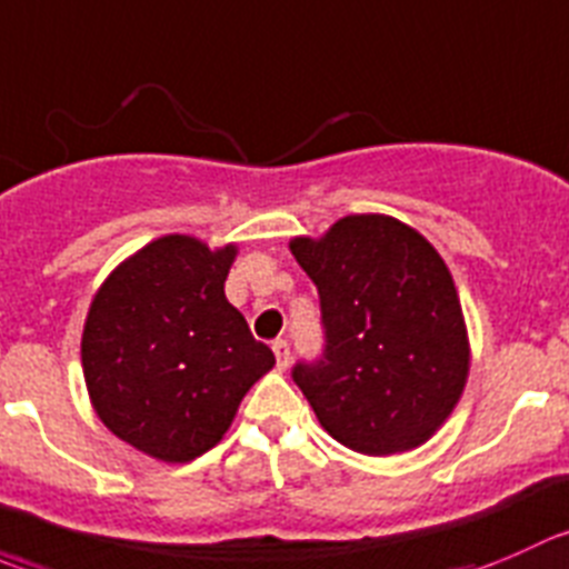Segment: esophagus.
Wrapping results in <instances>:
<instances>
[{"label": "esophagus", "mask_w": 569, "mask_h": 569, "mask_svg": "<svg viewBox=\"0 0 569 569\" xmlns=\"http://www.w3.org/2000/svg\"><path fill=\"white\" fill-rule=\"evenodd\" d=\"M272 350H274V358H278V367H280V369L289 367V361H291V347H289V341H286V339H274V341H272Z\"/></svg>", "instance_id": "esophagus-1"}]
</instances>
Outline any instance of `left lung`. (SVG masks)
<instances>
[{
	"mask_svg": "<svg viewBox=\"0 0 569 569\" xmlns=\"http://www.w3.org/2000/svg\"><path fill=\"white\" fill-rule=\"evenodd\" d=\"M319 291L325 350L291 378L325 431L367 456L431 439L470 372L465 317L442 256L380 213L345 217L319 241L295 239Z\"/></svg>",
	"mask_w": 569,
	"mask_h": 569,
	"instance_id": "left-lung-1",
	"label": "left lung"
}]
</instances>
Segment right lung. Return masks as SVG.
Segmentation results:
<instances>
[{
  "label": "right lung",
  "mask_w": 569,
  "mask_h": 569,
  "mask_svg": "<svg viewBox=\"0 0 569 569\" xmlns=\"http://www.w3.org/2000/svg\"><path fill=\"white\" fill-rule=\"evenodd\" d=\"M236 247L163 236L97 291L82 372L99 419L152 459L186 465L230 428L272 350L224 297Z\"/></svg>",
  "instance_id": "1"
}]
</instances>
